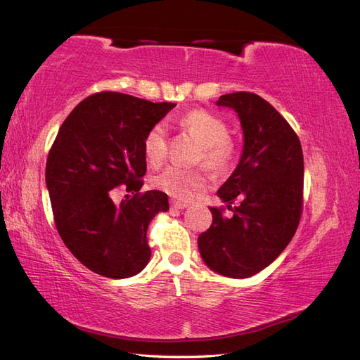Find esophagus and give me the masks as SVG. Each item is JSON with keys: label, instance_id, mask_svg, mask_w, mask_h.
Instances as JSON below:
<instances>
[{"label": "esophagus", "instance_id": "1", "mask_svg": "<svg viewBox=\"0 0 360 360\" xmlns=\"http://www.w3.org/2000/svg\"><path fill=\"white\" fill-rule=\"evenodd\" d=\"M170 207L172 209H186L187 204L181 202V201H170Z\"/></svg>", "mask_w": 360, "mask_h": 360}]
</instances>
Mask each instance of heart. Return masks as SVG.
Instances as JSON below:
<instances>
[{
	"mask_svg": "<svg viewBox=\"0 0 360 360\" xmlns=\"http://www.w3.org/2000/svg\"><path fill=\"white\" fill-rule=\"evenodd\" d=\"M179 125L201 143L200 159L212 170H224L232 162L233 145L227 139V125L215 114L204 110L190 111L179 117ZM143 156L151 165L162 162L167 153V129L153 125L142 142ZM153 186L174 200H190L207 186V176L201 168L167 167L153 178Z\"/></svg>",
	"mask_w": 360,
	"mask_h": 360,
	"instance_id": "heart-1",
	"label": "heart"
}]
</instances>
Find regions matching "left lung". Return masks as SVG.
Masks as SVG:
<instances>
[{
    "mask_svg": "<svg viewBox=\"0 0 360 360\" xmlns=\"http://www.w3.org/2000/svg\"><path fill=\"white\" fill-rule=\"evenodd\" d=\"M217 105L236 112L244 145L238 165L218 190L233 215L210 207L212 226L198 248L212 271L248 278L286 249L300 223L303 151L294 129L263 97L241 91L221 96Z\"/></svg>",
    "mask_w": 360,
    "mask_h": 360,
    "instance_id": "1",
    "label": "left lung"
}]
</instances>
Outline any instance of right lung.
Returning a JSON list of instances; mask_svg holds the SVG:
<instances>
[{
	"label": "right lung",
	"mask_w": 360,
	"mask_h": 360,
	"mask_svg": "<svg viewBox=\"0 0 360 360\" xmlns=\"http://www.w3.org/2000/svg\"><path fill=\"white\" fill-rule=\"evenodd\" d=\"M174 106L97 93L75 106L52 143L46 187L57 231L71 254L102 277H133L150 262L147 229L168 210V198L159 190L139 193L147 172L142 142ZM117 186L134 196L116 205Z\"/></svg>",
	"instance_id": "right-lung-1"
}]
</instances>
